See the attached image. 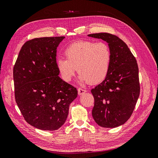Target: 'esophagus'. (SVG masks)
<instances>
[{"label":"esophagus","mask_w":158,"mask_h":158,"mask_svg":"<svg viewBox=\"0 0 158 158\" xmlns=\"http://www.w3.org/2000/svg\"><path fill=\"white\" fill-rule=\"evenodd\" d=\"M85 92H86V90L84 89H82V88H78V95H80L85 94Z\"/></svg>","instance_id":"1"}]
</instances>
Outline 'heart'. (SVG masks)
Here are the masks:
<instances>
[{
  "mask_svg": "<svg viewBox=\"0 0 158 158\" xmlns=\"http://www.w3.org/2000/svg\"><path fill=\"white\" fill-rule=\"evenodd\" d=\"M64 59L56 60V66L65 82H70L77 69L80 82L100 83L107 77L111 61V51L103 41H80L64 51Z\"/></svg>",
  "mask_w": 158,
  "mask_h": 158,
  "instance_id": "1",
  "label": "heart"
}]
</instances>
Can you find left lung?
Returning <instances> with one entry per match:
<instances>
[{
  "label": "left lung",
  "mask_w": 158,
  "mask_h": 158,
  "mask_svg": "<svg viewBox=\"0 0 158 158\" xmlns=\"http://www.w3.org/2000/svg\"><path fill=\"white\" fill-rule=\"evenodd\" d=\"M88 36L107 41L111 51L107 77L91 90L94 98L92 116L100 127L115 128L131 117L140 95L136 59L125 43L115 35L99 33Z\"/></svg>",
  "instance_id": "obj_1"
}]
</instances>
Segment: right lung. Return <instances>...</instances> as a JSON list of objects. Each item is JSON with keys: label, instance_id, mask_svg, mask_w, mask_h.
I'll use <instances>...</instances> for the list:
<instances>
[{"label": "right lung", "instance_id": "1", "mask_svg": "<svg viewBox=\"0 0 158 158\" xmlns=\"http://www.w3.org/2000/svg\"><path fill=\"white\" fill-rule=\"evenodd\" d=\"M64 36L35 38L22 47L13 69L16 102L25 121L43 131L65 123L77 89L58 76L56 47Z\"/></svg>", "mask_w": 158, "mask_h": 158}]
</instances>
